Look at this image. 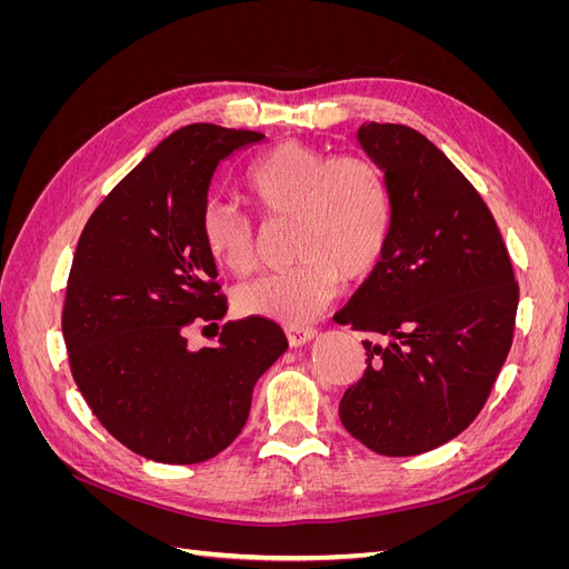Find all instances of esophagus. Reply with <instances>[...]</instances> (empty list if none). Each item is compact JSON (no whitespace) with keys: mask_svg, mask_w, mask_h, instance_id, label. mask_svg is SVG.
I'll list each match as a JSON object with an SVG mask.
<instances>
[{"mask_svg":"<svg viewBox=\"0 0 569 569\" xmlns=\"http://www.w3.org/2000/svg\"><path fill=\"white\" fill-rule=\"evenodd\" d=\"M284 335H287V341L291 343V347H301V343L311 341L316 337V327L289 325V327H284Z\"/></svg>","mask_w":569,"mask_h":569,"instance_id":"1","label":"esophagus"}]
</instances>
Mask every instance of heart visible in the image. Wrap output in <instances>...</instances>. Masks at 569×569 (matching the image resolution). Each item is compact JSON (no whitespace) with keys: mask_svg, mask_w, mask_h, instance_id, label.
Returning a JSON list of instances; mask_svg holds the SVG:
<instances>
[{"mask_svg":"<svg viewBox=\"0 0 569 569\" xmlns=\"http://www.w3.org/2000/svg\"><path fill=\"white\" fill-rule=\"evenodd\" d=\"M253 209L266 218H295L287 270L261 274L237 289L242 316L301 325L332 301L341 280L377 268L389 244L393 203L385 173L363 157L330 153L287 140L258 157L242 180ZM201 242L234 274L256 266V228L232 206L211 201L201 213Z\"/></svg>","mask_w":569,"mask_h":569,"instance_id":"b5f03b06","label":"heart"}]
</instances>
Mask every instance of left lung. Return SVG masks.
Returning <instances> with one entry per match:
<instances>
[{
	"mask_svg": "<svg viewBox=\"0 0 569 569\" xmlns=\"http://www.w3.org/2000/svg\"><path fill=\"white\" fill-rule=\"evenodd\" d=\"M385 170L393 220L382 261L335 316L363 341L368 368L339 403L349 435L380 456H418L485 408L515 332L520 287L485 199L425 134L360 126Z\"/></svg>",
	"mask_w": 569,
	"mask_h": 569,
	"instance_id": "left-lung-1",
	"label": "left lung"
}]
</instances>
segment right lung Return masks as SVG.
<instances>
[{
	"label": "right lung",
	"mask_w": 569,
	"mask_h": 569,
	"mask_svg": "<svg viewBox=\"0 0 569 569\" xmlns=\"http://www.w3.org/2000/svg\"><path fill=\"white\" fill-rule=\"evenodd\" d=\"M263 137L211 123L176 130L111 189L78 239L61 313L68 363L107 432L149 460L192 465L226 451L258 377L287 351L268 318L230 320L216 347H187L189 327L228 311L199 230L211 178Z\"/></svg>",
	"instance_id": "1"
}]
</instances>
